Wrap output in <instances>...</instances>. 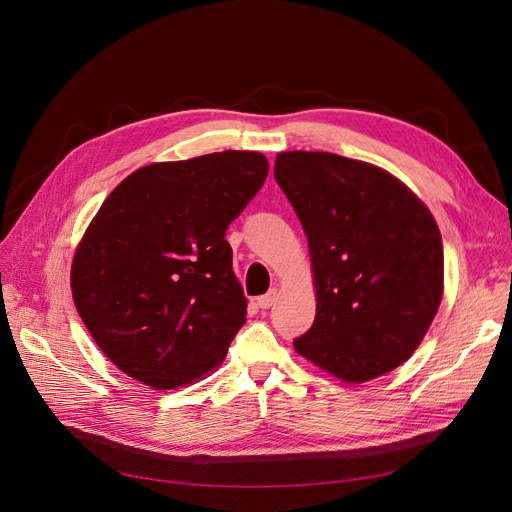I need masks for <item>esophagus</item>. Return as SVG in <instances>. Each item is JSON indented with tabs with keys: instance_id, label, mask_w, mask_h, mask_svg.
<instances>
[{
	"instance_id": "obj_1",
	"label": "esophagus",
	"mask_w": 512,
	"mask_h": 512,
	"mask_svg": "<svg viewBox=\"0 0 512 512\" xmlns=\"http://www.w3.org/2000/svg\"><path fill=\"white\" fill-rule=\"evenodd\" d=\"M275 301H277V288H271L267 294H262V297L256 299V303H258L260 309H269Z\"/></svg>"
}]
</instances>
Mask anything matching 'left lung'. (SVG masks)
Listing matches in <instances>:
<instances>
[{"mask_svg": "<svg viewBox=\"0 0 512 512\" xmlns=\"http://www.w3.org/2000/svg\"><path fill=\"white\" fill-rule=\"evenodd\" d=\"M275 181L305 230L316 284V318L294 350L344 382L408 361L444 290L429 209L386 170L327 151L277 153Z\"/></svg>", "mask_w": 512, "mask_h": 512, "instance_id": "obj_1", "label": "left lung"}]
</instances>
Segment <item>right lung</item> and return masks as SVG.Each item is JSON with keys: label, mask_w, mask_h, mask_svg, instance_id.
<instances>
[{"label": "right lung", "mask_w": 512, "mask_h": 512, "mask_svg": "<svg viewBox=\"0 0 512 512\" xmlns=\"http://www.w3.org/2000/svg\"><path fill=\"white\" fill-rule=\"evenodd\" d=\"M258 151L138 168L108 194L76 247L72 299L98 348L151 389L218 367L247 299L226 228L262 188Z\"/></svg>", "instance_id": "obj_1"}]
</instances>
